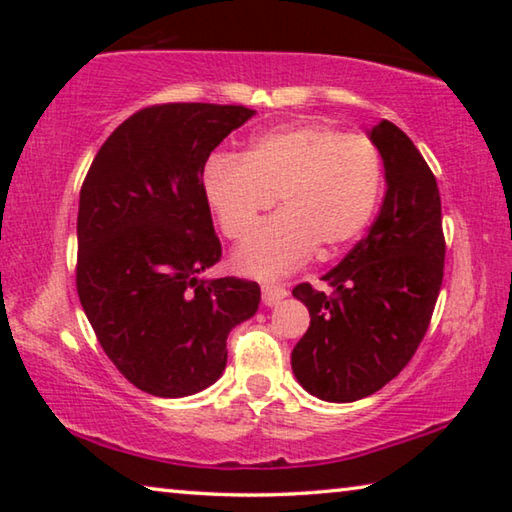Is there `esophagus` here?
I'll list each match as a JSON object with an SVG mask.
<instances>
[{"mask_svg": "<svg viewBox=\"0 0 512 512\" xmlns=\"http://www.w3.org/2000/svg\"><path fill=\"white\" fill-rule=\"evenodd\" d=\"M287 289L284 287H280V284H264L262 287V300H264V305L266 307H275V305H280V302L287 298Z\"/></svg>", "mask_w": 512, "mask_h": 512, "instance_id": "esophagus-1", "label": "esophagus"}]
</instances>
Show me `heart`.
Wrapping results in <instances>:
<instances>
[{
  "label": "heart",
  "instance_id": "1",
  "mask_svg": "<svg viewBox=\"0 0 512 512\" xmlns=\"http://www.w3.org/2000/svg\"><path fill=\"white\" fill-rule=\"evenodd\" d=\"M203 196L228 239H244L280 198L282 212L241 244L239 273L271 280L314 253L332 257L368 228L384 167L366 135L302 121L250 140L239 155L214 153L203 167Z\"/></svg>",
  "mask_w": 512,
  "mask_h": 512
}]
</instances>
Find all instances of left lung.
Segmentation results:
<instances>
[{
	"label": "left lung",
	"mask_w": 512,
	"mask_h": 512,
	"mask_svg": "<svg viewBox=\"0 0 512 512\" xmlns=\"http://www.w3.org/2000/svg\"><path fill=\"white\" fill-rule=\"evenodd\" d=\"M368 135L384 160L379 216L368 237L323 275L329 296L307 282L293 289L311 323L291 352V368L325 402H357L400 375L427 334L443 284V216L429 164L391 121Z\"/></svg>",
	"instance_id": "obj_1"
}]
</instances>
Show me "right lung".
<instances>
[{
  "instance_id": "right-lung-1",
  "label": "right lung",
  "mask_w": 512,
  "mask_h": 512,
  "mask_svg": "<svg viewBox=\"0 0 512 512\" xmlns=\"http://www.w3.org/2000/svg\"><path fill=\"white\" fill-rule=\"evenodd\" d=\"M253 115L216 103L144 108L112 131L85 176L76 291L103 352L149 395L212 386L230 329L259 307L257 282L201 277L221 259L203 167Z\"/></svg>"
}]
</instances>
